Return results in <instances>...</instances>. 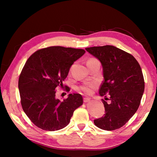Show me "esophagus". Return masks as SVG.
<instances>
[{
    "label": "esophagus",
    "mask_w": 157,
    "mask_h": 157,
    "mask_svg": "<svg viewBox=\"0 0 157 157\" xmlns=\"http://www.w3.org/2000/svg\"><path fill=\"white\" fill-rule=\"evenodd\" d=\"M90 98H87V97H84V98H83V100H84V102H88L89 101H90Z\"/></svg>",
    "instance_id": "1"
}]
</instances>
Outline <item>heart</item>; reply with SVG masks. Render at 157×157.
I'll list each match as a JSON object with an SVG mask.
<instances>
[{
    "label": "heart",
    "instance_id": "1",
    "mask_svg": "<svg viewBox=\"0 0 157 157\" xmlns=\"http://www.w3.org/2000/svg\"><path fill=\"white\" fill-rule=\"evenodd\" d=\"M94 60H98L95 58H91L89 59L87 62H91V61H94ZM98 86V84L96 82H85L83 84L80 85V86H78V89L79 91L83 92L84 94H87V95H91L93 94L94 90L96 89V87Z\"/></svg>",
    "mask_w": 157,
    "mask_h": 157
}]
</instances>
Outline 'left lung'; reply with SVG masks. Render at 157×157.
Instances as JSON below:
<instances>
[{
  "label": "left lung",
  "mask_w": 157,
  "mask_h": 157,
  "mask_svg": "<svg viewBox=\"0 0 157 157\" xmlns=\"http://www.w3.org/2000/svg\"><path fill=\"white\" fill-rule=\"evenodd\" d=\"M85 49L102 63L104 80L99 93L101 96L109 95L111 100L108 104L102 99L105 113L95 119L94 124L107 131L121 128L134 116L140 105L145 89L141 68L133 55L113 46Z\"/></svg>",
  "instance_id": "obj_1"
}]
</instances>
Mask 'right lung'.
<instances>
[{"label":"right lung","instance_id":"1","mask_svg":"<svg viewBox=\"0 0 157 157\" xmlns=\"http://www.w3.org/2000/svg\"><path fill=\"white\" fill-rule=\"evenodd\" d=\"M83 49L50 46L34 52L28 58L18 78L21 104L26 115L39 128L56 131L67 126L74 111L83 103L80 94H69L63 100L55 98L56 89ZM66 91L70 88L64 86Z\"/></svg>","mask_w":157,"mask_h":157}]
</instances>
